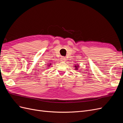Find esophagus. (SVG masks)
<instances>
[{
  "label": "esophagus",
  "instance_id": "esophagus-1",
  "mask_svg": "<svg viewBox=\"0 0 123 123\" xmlns=\"http://www.w3.org/2000/svg\"><path fill=\"white\" fill-rule=\"evenodd\" d=\"M61 59H62V61H66V58L64 56H62V57Z\"/></svg>",
  "mask_w": 123,
  "mask_h": 123
}]
</instances>
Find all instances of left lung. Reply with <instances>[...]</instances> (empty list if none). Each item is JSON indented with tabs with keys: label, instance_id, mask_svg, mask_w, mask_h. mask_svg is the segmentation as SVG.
<instances>
[{
	"label": "left lung",
	"instance_id": "left-lung-1",
	"mask_svg": "<svg viewBox=\"0 0 123 123\" xmlns=\"http://www.w3.org/2000/svg\"><path fill=\"white\" fill-rule=\"evenodd\" d=\"M79 66H76V65H75V66H74V67H75V69H76V70H77L78 69V68H79Z\"/></svg>",
	"mask_w": 123,
	"mask_h": 123
}]
</instances>
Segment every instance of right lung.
I'll return each instance as SVG.
<instances>
[{"mask_svg":"<svg viewBox=\"0 0 123 123\" xmlns=\"http://www.w3.org/2000/svg\"><path fill=\"white\" fill-rule=\"evenodd\" d=\"M48 66H49V67H50V65H47Z\"/></svg>","mask_w":123,"mask_h":123,"instance_id":"add662e5","label":"right lung"}]
</instances>
